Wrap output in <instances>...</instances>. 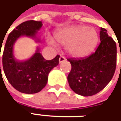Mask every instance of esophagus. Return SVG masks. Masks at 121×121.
Returning <instances> with one entry per match:
<instances>
[{
	"instance_id": "34e87169",
	"label": "esophagus",
	"mask_w": 121,
	"mask_h": 121,
	"mask_svg": "<svg viewBox=\"0 0 121 121\" xmlns=\"http://www.w3.org/2000/svg\"><path fill=\"white\" fill-rule=\"evenodd\" d=\"M65 57L63 56H60L59 57V63H61L63 61H65Z\"/></svg>"
}]
</instances>
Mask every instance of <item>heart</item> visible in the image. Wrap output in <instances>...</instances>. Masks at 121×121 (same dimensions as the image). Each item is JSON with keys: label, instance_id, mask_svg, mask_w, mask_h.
I'll use <instances>...</instances> for the list:
<instances>
[{"label": "heart", "instance_id": "1", "mask_svg": "<svg viewBox=\"0 0 121 121\" xmlns=\"http://www.w3.org/2000/svg\"><path fill=\"white\" fill-rule=\"evenodd\" d=\"M50 45L66 46L70 55L76 58L83 57L94 51L98 42L96 30L85 25H75L60 29L54 33L53 40L49 38Z\"/></svg>", "mask_w": 121, "mask_h": 121}]
</instances>
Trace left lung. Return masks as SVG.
<instances>
[{
  "label": "left lung",
  "mask_w": 121,
  "mask_h": 121,
  "mask_svg": "<svg viewBox=\"0 0 121 121\" xmlns=\"http://www.w3.org/2000/svg\"><path fill=\"white\" fill-rule=\"evenodd\" d=\"M100 45L90 56L67 59L72 65L68 81L78 95L89 96L97 94L105 88L114 75L117 64L116 43L104 28H100Z\"/></svg>",
  "instance_id": "left-lung-1"
}]
</instances>
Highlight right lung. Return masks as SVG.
I'll return each mask as SVG.
<instances>
[{
    "instance_id": "right-lung-1",
    "label": "right lung",
    "mask_w": 121,
    "mask_h": 121,
    "mask_svg": "<svg viewBox=\"0 0 121 121\" xmlns=\"http://www.w3.org/2000/svg\"><path fill=\"white\" fill-rule=\"evenodd\" d=\"M42 25V21L34 20L22 23L10 32L4 46L2 66L5 76L13 88L25 94H35L42 91L47 84L49 73L59 65V55L47 60L38 48L25 61L17 60L13 55V48L16 40L23 36L35 38Z\"/></svg>"
}]
</instances>
